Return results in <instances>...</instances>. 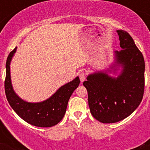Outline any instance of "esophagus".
<instances>
[{
    "instance_id": "obj_1",
    "label": "esophagus",
    "mask_w": 150,
    "mask_h": 150,
    "mask_svg": "<svg viewBox=\"0 0 150 150\" xmlns=\"http://www.w3.org/2000/svg\"><path fill=\"white\" fill-rule=\"evenodd\" d=\"M79 79H80V81L83 83L85 79H86V74H85L84 72H80L79 74Z\"/></svg>"
}]
</instances>
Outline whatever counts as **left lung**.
I'll list each match as a JSON object with an SVG mask.
<instances>
[{"label":"left lung","mask_w":150,"mask_h":150,"mask_svg":"<svg viewBox=\"0 0 150 150\" xmlns=\"http://www.w3.org/2000/svg\"><path fill=\"white\" fill-rule=\"evenodd\" d=\"M117 33L122 50L115 52L116 60L111 69L116 71V66L121 65V74L112 77L107 71H99L89 74L83 83L88 91L90 112L102 123L117 122L128 117L144 96V56L128 32L118 30Z\"/></svg>","instance_id":"obj_1"}]
</instances>
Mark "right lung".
Listing matches in <instances>:
<instances>
[{"label": "right lung", "mask_w": 150, "mask_h": 150, "mask_svg": "<svg viewBox=\"0 0 150 150\" xmlns=\"http://www.w3.org/2000/svg\"><path fill=\"white\" fill-rule=\"evenodd\" d=\"M16 51V47L9 54L6 63V79L4 82L6 99L18 116L29 124L37 127L48 128L57 125L63 119L67 103L74 91L79 86V78L57 90L50 98L38 103H30L20 98L13 90L10 78V62Z\"/></svg>", "instance_id": "add662e5"}]
</instances>
